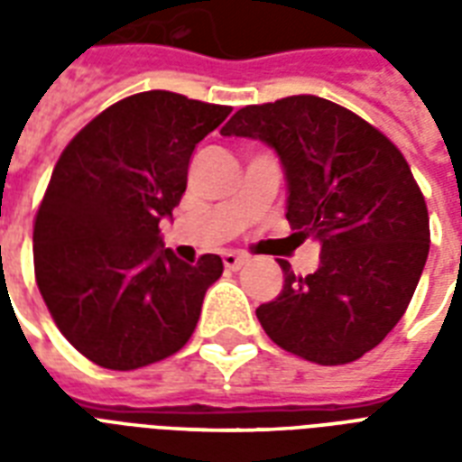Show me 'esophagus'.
<instances>
[{
  "mask_svg": "<svg viewBox=\"0 0 462 462\" xmlns=\"http://www.w3.org/2000/svg\"><path fill=\"white\" fill-rule=\"evenodd\" d=\"M223 263L227 271H239V268L246 263V256H239V254H225Z\"/></svg>",
  "mask_w": 462,
  "mask_h": 462,
  "instance_id": "esophagus-1",
  "label": "esophagus"
}]
</instances>
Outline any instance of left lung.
<instances>
[{
    "label": "left lung",
    "mask_w": 462,
    "mask_h": 462,
    "mask_svg": "<svg viewBox=\"0 0 462 462\" xmlns=\"http://www.w3.org/2000/svg\"><path fill=\"white\" fill-rule=\"evenodd\" d=\"M275 148L290 227L321 245L314 273L278 261L285 285L256 309L282 350L323 366L374 350L405 314L430 254V213L393 141L316 96L246 105L220 129Z\"/></svg>",
    "instance_id": "obj_1"
}]
</instances>
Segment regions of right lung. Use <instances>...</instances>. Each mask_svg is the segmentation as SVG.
<instances>
[{"mask_svg": "<svg viewBox=\"0 0 462 462\" xmlns=\"http://www.w3.org/2000/svg\"><path fill=\"white\" fill-rule=\"evenodd\" d=\"M232 107L146 90L110 105L61 151L32 225L35 282L57 328L105 369H139L181 350L217 254L184 263L160 220L187 189L196 143Z\"/></svg>", "mask_w": 462, "mask_h": 462, "instance_id": "1", "label": "right lung"}]
</instances>
